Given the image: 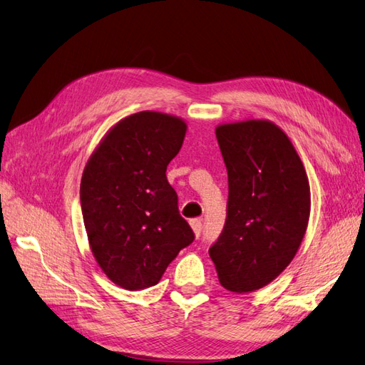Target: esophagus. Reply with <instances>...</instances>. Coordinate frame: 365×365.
I'll return each mask as SVG.
<instances>
[{"instance_id":"obj_1","label":"esophagus","mask_w":365,"mask_h":365,"mask_svg":"<svg viewBox=\"0 0 365 365\" xmlns=\"http://www.w3.org/2000/svg\"><path fill=\"white\" fill-rule=\"evenodd\" d=\"M190 226H192V229H193V234H195V237H200V235H201V229H202L201 220H198V218L190 220Z\"/></svg>"}]
</instances>
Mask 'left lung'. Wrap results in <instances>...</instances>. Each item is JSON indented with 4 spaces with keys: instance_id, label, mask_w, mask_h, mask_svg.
Segmentation results:
<instances>
[{
    "instance_id": "obj_1",
    "label": "left lung",
    "mask_w": 365,
    "mask_h": 365,
    "mask_svg": "<svg viewBox=\"0 0 365 365\" xmlns=\"http://www.w3.org/2000/svg\"><path fill=\"white\" fill-rule=\"evenodd\" d=\"M215 135L227 181V217L209 255L220 283L251 292L294 259L309 218V184L289 138L269 120L223 123Z\"/></svg>"
}]
</instances>
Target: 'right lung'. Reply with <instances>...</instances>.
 Returning a JSON list of instances; mask_svg holds the SVG:
<instances>
[{
  "mask_svg": "<svg viewBox=\"0 0 365 365\" xmlns=\"http://www.w3.org/2000/svg\"><path fill=\"white\" fill-rule=\"evenodd\" d=\"M185 130L170 114H131L106 133L85 165L80 204L91 251L106 277L125 289L156 285L195 240L165 176Z\"/></svg>",
  "mask_w": 365,
  "mask_h": 365,
  "instance_id": "right-lung-1",
  "label": "right lung"
}]
</instances>
